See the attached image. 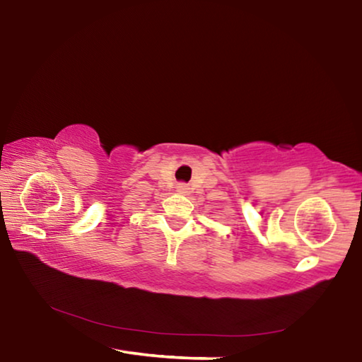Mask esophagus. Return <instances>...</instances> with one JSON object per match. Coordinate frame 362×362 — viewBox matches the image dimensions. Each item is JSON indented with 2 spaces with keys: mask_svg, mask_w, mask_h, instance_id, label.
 I'll use <instances>...</instances> for the list:
<instances>
[{
  "mask_svg": "<svg viewBox=\"0 0 362 362\" xmlns=\"http://www.w3.org/2000/svg\"><path fill=\"white\" fill-rule=\"evenodd\" d=\"M177 189H179V193H188V185L187 183H179V185H177Z\"/></svg>",
  "mask_w": 362,
  "mask_h": 362,
  "instance_id": "esophagus-1",
  "label": "esophagus"
}]
</instances>
